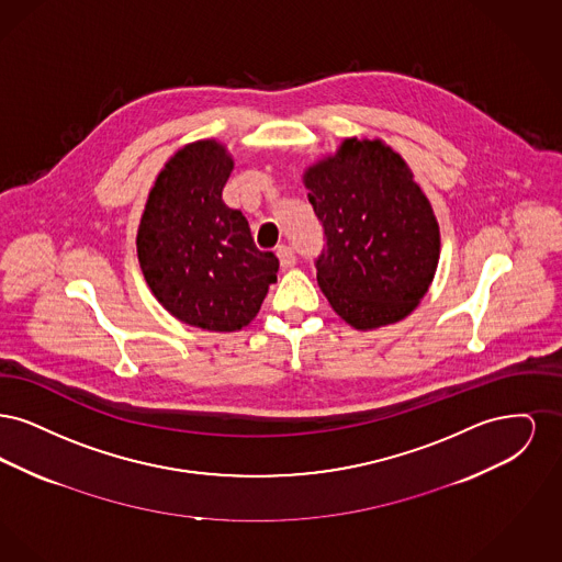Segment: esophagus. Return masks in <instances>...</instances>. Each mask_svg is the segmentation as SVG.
Instances as JSON below:
<instances>
[{
	"label": "esophagus",
	"instance_id": "esophagus-1",
	"mask_svg": "<svg viewBox=\"0 0 562 562\" xmlns=\"http://www.w3.org/2000/svg\"><path fill=\"white\" fill-rule=\"evenodd\" d=\"M278 259H280V266L284 269L293 268L294 263H296V255H294L291 246H280L278 248Z\"/></svg>",
	"mask_w": 562,
	"mask_h": 562
}]
</instances>
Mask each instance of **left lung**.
Instances as JSON below:
<instances>
[{
  "instance_id": "8db88e82",
  "label": "left lung",
  "mask_w": 562,
  "mask_h": 562,
  "mask_svg": "<svg viewBox=\"0 0 562 562\" xmlns=\"http://www.w3.org/2000/svg\"><path fill=\"white\" fill-rule=\"evenodd\" d=\"M303 183L324 227L316 269L330 307L358 330L406 318L434 280L440 229L401 154L379 138H346Z\"/></svg>"
}]
</instances>
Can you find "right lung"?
I'll use <instances>...</instances> for the list:
<instances>
[{
    "mask_svg": "<svg viewBox=\"0 0 562 562\" xmlns=\"http://www.w3.org/2000/svg\"><path fill=\"white\" fill-rule=\"evenodd\" d=\"M234 160L213 138L189 143L149 191L136 234L147 286L177 321L234 333L259 314L278 259L261 252L240 211L221 193Z\"/></svg>",
    "mask_w": 562,
    "mask_h": 562,
    "instance_id": "1",
    "label": "right lung"
}]
</instances>
